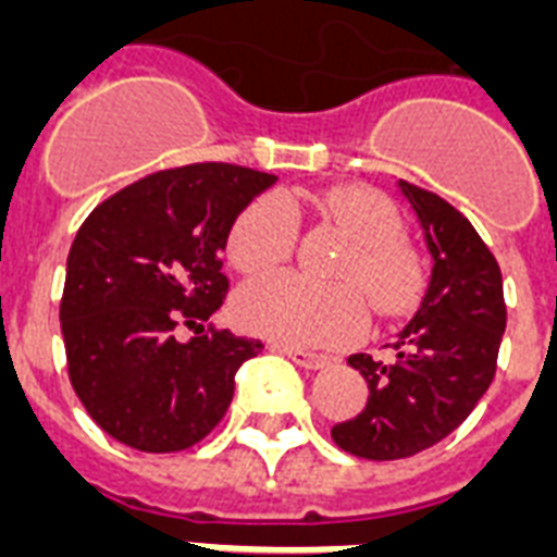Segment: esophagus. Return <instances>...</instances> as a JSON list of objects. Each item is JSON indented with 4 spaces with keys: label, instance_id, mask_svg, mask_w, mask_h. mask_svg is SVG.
Masks as SVG:
<instances>
[{
    "label": "esophagus",
    "instance_id": "1",
    "mask_svg": "<svg viewBox=\"0 0 557 557\" xmlns=\"http://www.w3.org/2000/svg\"><path fill=\"white\" fill-rule=\"evenodd\" d=\"M277 354L288 356L292 362L300 364V368H307V371H321V368H326L330 364V359L326 356H318V354H309V350H297V347H274Z\"/></svg>",
    "mask_w": 557,
    "mask_h": 557
}]
</instances>
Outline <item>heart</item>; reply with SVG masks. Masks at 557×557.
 I'll use <instances>...</instances> for the list:
<instances>
[{
    "mask_svg": "<svg viewBox=\"0 0 557 557\" xmlns=\"http://www.w3.org/2000/svg\"><path fill=\"white\" fill-rule=\"evenodd\" d=\"M318 210L354 242L333 269L335 286L280 271L248 280L233 297L242 330L286 347H342L368 330V309L400 315L418 297V265L403 245L397 207L371 186H342L318 198ZM297 198L260 195L227 233V260L245 274L274 269L297 242Z\"/></svg>",
    "mask_w": 557,
    "mask_h": 557,
    "instance_id": "obj_1",
    "label": "heart"
}]
</instances>
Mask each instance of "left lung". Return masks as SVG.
<instances>
[{
  "mask_svg": "<svg viewBox=\"0 0 557 557\" xmlns=\"http://www.w3.org/2000/svg\"><path fill=\"white\" fill-rule=\"evenodd\" d=\"M432 257L418 312L392 342V362L354 354L368 382L356 418L335 423L333 441L371 461L409 458L438 444L473 411L496 373L505 333L503 274L465 215L409 181H397Z\"/></svg>",
  "mask_w": 557,
  "mask_h": 557,
  "instance_id": "left-lung-1",
  "label": "left lung"
}]
</instances>
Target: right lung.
I'll return each instance as SVG.
<instances>
[{"mask_svg":"<svg viewBox=\"0 0 557 557\" xmlns=\"http://www.w3.org/2000/svg\"><path fill=\"white\" fill-rule=\"evenodd\" d=\"M274 181L231 163L165 169L110 195L75 233L61 300L70 382L119 444L177 453L224 418L233 376L262 342L203 333V321L227 295L236 215ZM177 325L199 333L177 343Z\"/></svg>","mask_w":557,"mask_h":557,"instance_id":"1","label":"right lung"}]
</instances>
